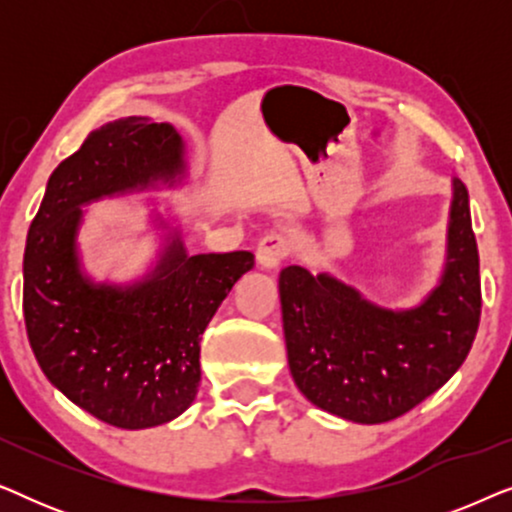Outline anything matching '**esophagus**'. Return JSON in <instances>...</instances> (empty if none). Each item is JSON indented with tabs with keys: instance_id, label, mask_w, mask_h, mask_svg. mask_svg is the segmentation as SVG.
<instances>
[{
	"instance_id": "34e87169",
	"label": "esophagus",
	"mask_w": 512,
	"mask_h": 512,
	"mask_svg": "<svg viewBox=\"0 0 512 512\" xmlns=\"http://www.w3.org/2000/svg\"><path fill=\"white\" fill-rule=\"evenodd\" d=\"M289 251H291L289 237L282 233H270V235H265L261 242H258L256 261L265 270H275V268H279V263L289 256Z\"/></svg>"
}]
</instances>
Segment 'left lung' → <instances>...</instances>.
<instances>
[{"label":"left lung","mask_w":512,"mask_h":512,"mask_svg":"<svg viewBox=\"0 0 512 512\" xmlns=\"http://www.w3.org/2000/svg\"><path fill=\"white\" fill-rule=\"evenodd\" d=\"M289 368L317 408L382 424L415 408L457 373L480 324V258L464 181L452 179L440 282L412 310H384L331 275L289 265L279 275Z\"/></svg>","instance_id":"obj_1"}]
</instances>
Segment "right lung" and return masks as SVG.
<instances>
[{
	"label": "right lung",
	"mask_w": 512,
	"mask_h": 512,
	"mask_svg": "<svg viewBox=\"0 0 512 512\" xmlns=\"http://www.w3.org/2000/svg\"><path fill=\"white\" fill-rule=\"evenodd\" d=\"M184 142L170 123L118 118L55 167L23 261L32 352L53 387L118 429L179 417L200 387V340L251 251L191 256L177 233L142 282L93 284L81 272V205L184 177Z\"/></svg>",
	"instance_id": "right-lung-1"
}]
</instances>
